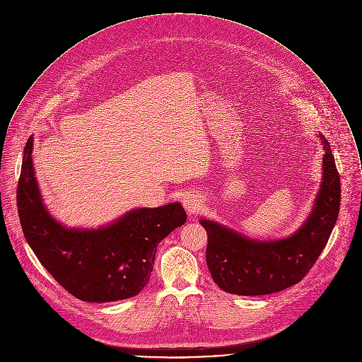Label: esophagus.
Here are the masks:
<instances>
[{"label":"esophagus","mask_w":362,"mask_h":362,"mask_svg":"<svg viewBox=\"0 0 362 362\" xmlns=\"http://www.w3.org/2000/svg\"><path fill=\"white\" fill-rule=\"evenodd\" d=\"M181 204H182V206L185 207V210L188 213H195L201 207V197L195 192H187V194L182 195Z\"/></svg>","instance_id":"obj_1"}]
</instances>
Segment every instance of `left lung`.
Returning a JSON list of instances; mask_svg holds the SVG:
<instances>
[{
	"instance_id": "8db88e82",
	"label": "left lung",
	"mask_w": 362,
	"mask_h": 362,
	"mask_svg": "<svg viewBox=\"0 0 362 362\" xmlns=\"http://www.w3.org/2000/svg\"><path fill=\"white\" fill-rule=\"evenodd\" d=\"M322 182L307 220L286 238L257 240L214 220L201 218L207 233L206 263L213 281L226 293L264 296L300 283L322 254L340 210V177L327 139Z\"/></svg>"
}]
</instances>
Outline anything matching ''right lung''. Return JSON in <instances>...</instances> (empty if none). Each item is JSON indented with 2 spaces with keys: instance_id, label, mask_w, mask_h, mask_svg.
Masks as SVG:
<instances>
[{
  "instance_id": "right-lung-1",
  "label": "right lung",
  "mask_w": 362,
  "mask_h": 362,
  "mask_svg": "<svg viewBox=\"0 0 362 362\" xmlns=\"http://www.w3.org/2000/svg\"><path fill=\"white\" fill-rule=\"evenodd\" d=\"M33 136L23 149L16 201L23 235L47 272L74 297L111 303L149 283L158 243L182 226L181 204L132 209L99 228L66 227L45 205L33 167Z\"/></svg>"
}]
</instances>
